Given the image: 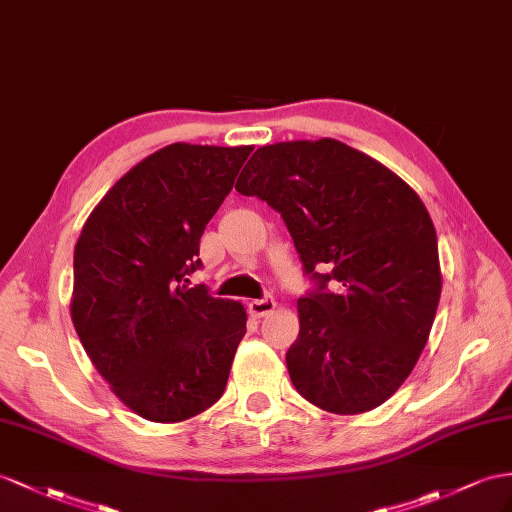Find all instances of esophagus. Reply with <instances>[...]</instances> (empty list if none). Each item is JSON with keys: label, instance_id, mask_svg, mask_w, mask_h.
Segmentation results:
<instances>
[{"label": "esophagus", "instance_id": "esophagus-1", "mask_svg": "<svg viewBox=\"0 0 512 512\" xmlns=\"http://www.w3.org/2000/svg\"><path fill=\"white\" fill-rule=\"evenodd\" d=\"M274 307H277V303H274L272 296H264V298H255L248 303V309H251V313L255 318H264L268 316V313L274 311Z\"/></svg>", "mask_w": 512, "mask_h": 512}]
</instances>
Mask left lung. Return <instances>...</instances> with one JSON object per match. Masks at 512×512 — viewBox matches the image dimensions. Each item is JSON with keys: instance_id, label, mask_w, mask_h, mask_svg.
I'll list each match as a JSON object with an SVG mask.
<instances>
[{"instance_id": "obj_1", "label": "left lung", "mask_w": 512, "mask_h": 512, "mask_svg": "<svg viewBox=\"0 0 512 512\" xmlns=\"http://www.w3.org/2000/svg\"><path fill=\"white\" fill-rule=\"evenodd\" d=\"M235 190L277 209L316 283L298 298L300 331L285 355L296 391L337 415L381 406L415 368L441 296L422 199L333 138L259 147Z\"/></svg>"}]
</instances>
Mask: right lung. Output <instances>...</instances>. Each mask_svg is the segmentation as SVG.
Instances as JSON below:
<instances>
[{
	"label": "right lung",
	"instance_id": "obj_1",
	"mask_svg": "<svg viewBox=\"0 0 512 512\" xmlns=\"http://www.w3.org/2000/svg\"><path fill=\"white\" fill-rule=\"evenodd\" d=\"M251 151L168 144L114 183L75 244L77 337L121 402L149 422L199 415L227 387L246 311L186 283L201 268L205 225Z\"/></svg>",
	"mask_w": 512,
	"mask_h": 512
}]
</instances>
